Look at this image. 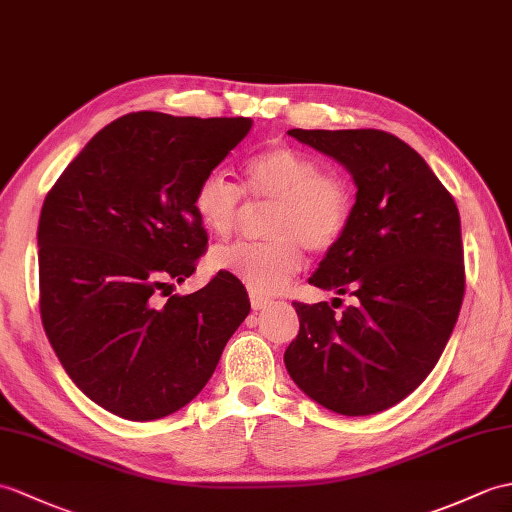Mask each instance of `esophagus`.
<instances>
[{"instance_id":"34e87169","label":"esophagus","mask_w":512,"mask_h":512,"mask_svg":"<svg viewBox=\"0 0 512 512\" xmlns=\"http://www.w3.org/2000/svg\"><path fill=\"white\" fill-rule=\"evenodd\" d=\"M272 301L268 299V296H261V294H253L251 292V307L255 312H259V310H266V307L270 305Z\"/></svg>"}]
</instances>
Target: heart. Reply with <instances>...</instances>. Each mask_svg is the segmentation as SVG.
<instances>
[{
  "mask_svg": "<svg viewBox=\"0 0 512 512\" xmlns=\"http://www.w3.org/2000/svg\"><path fill=\"white\" fill-rule=\"evenodd\" d=\"M272 202L261 244H233L211 253V268L227 272L253 294H275L305 264V246L327 253L347 233L353 218V187L347 176L323 170L312 154L292 146H270L244 165L242 189L222 172L207 174L196 187L194 211L216 240L240 227L244 200Z\"/></svg>",
  "mask_w": 512,
  "mask_h": 512,
  "instance_id": "b5f03b06",
  "label": "heart"
}]
</instances>
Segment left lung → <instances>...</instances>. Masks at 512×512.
<instances>
[{
    "mask_svg": "<svg viewBox=\"0 0 512 512\" xmlns=\"http://www.w3.org/2000/svg\"><path fill=\"white\" fill-rule=\"evenodd\" d=\"M288 135L325 152L358 185L353 218L310 283L355 299L294 301L299 336L283 362L327 410L366 417L406 399L432 373L465 296L454 198L406 141L375 128Z\"/></svg>",
    "mask_w": 512,
    "mask_h": 512,
    "instance_id": "obj_1",
    "label": "left lung"
}]
</instances>
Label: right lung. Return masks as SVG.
Wrapping results in <instances>:
<instances>
[{
	"mask_svg": "<svg viewBox=\"0 0 512 512\" xmlns=\"http://www.w3.org/2000/svg\"><path fill=\"white\" fill-rule=\"evenodd\" d=\"M251 126V117L128 113L45 196L43 329L71 382L117 417L154 421L187 406L251 312L227 272L172 294L207 251L196 187Z\"/></svg>",
	"mask_w": 512,
	"mask_h": 512,
	"instance_id": "obj_1",
	"label": "right lung"
}]
</instances>
